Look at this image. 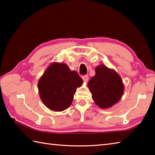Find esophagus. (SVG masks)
Returning a JSON list of instances; mask_svg holds the SVG:
<instances>
[{
  "instance_id": "obj_1",
  "label": "esophagus",
  "mask_w": 155,
  "mask_h": 155,
  "mask_svg": "<svg viewBox=\"0 0 155 155\" xmlns=\"http://www.w3.org/2000/svg\"><path fill=\"white\" fill-rule=\"evenodd\" d=\"M82 78H83V81L84 82V83H87V82L88 81V80H89V77H88L87 75H84V76H83V77H82Z\"/></svg>"
}]
</instances>
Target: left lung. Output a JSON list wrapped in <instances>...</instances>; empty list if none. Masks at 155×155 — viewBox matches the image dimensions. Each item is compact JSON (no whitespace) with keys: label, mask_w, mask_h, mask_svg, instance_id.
I'll return each instance as SVG.
<instances>
[{"label":"left lung","mask_w":155,"mask_h":155,"mask_svg":"<svg viewBox=\"0 0 155 155\" xmlns=\"http://www.w3.org/2000/svg\"><path fill=\"white\" fill-rule=\"evenodd\" d=\"M95 104L101 109L112 107L120 101L124 91L120 76L114 69L100 64L95 68V75L88 83Z\"/></svg>","instance_id":"8db88e82"}]
</instances>
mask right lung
I'll list each match as a JSON object with an SVG mask.
<instances>
[{
  "label": "right lung",
  "mask_w": 155,
  "mask_h": 155,
  "mask_svg": "<svg viewBox=\"0 0 155 155\" xmlns=\"http://www.w3.org/2000/svg\"><path fill=\"white\" fill-rule=\"evenodd\" d=\"M83 81L76 71L64 63L52 62L45 70L38 83L42 102L50 110L62 111L72 104L77 87Z\"/></svg>",
  "instance_id": "obj_1"
}]
</instances>
